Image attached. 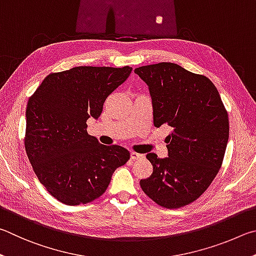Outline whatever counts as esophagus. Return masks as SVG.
<instances>
[{
  "label": "esophagus",
  "mask_w": 256,
  "mask_h": 256,
  "mask_svg": "<svg viewBox=\"0 0 256 256\" xmlns=\"http://www.w3.org/2000/svg\"><path fill=\"white\" fill-rule=\"evenodd\" d=\"M145 156L142 154H138V153H135V152H132V153L130 154V158L132 160H142L144 158Z\"/></svg>",
  "instance_id": "1"
}]
</instances>
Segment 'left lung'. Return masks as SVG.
<instances>
[{"instance_id":"left-lung-1","label":"left lung","mask_w":256,"mask_h":256,"mask_svg":"<svg viewBox=\"0 0 256 256\" xmlns=\"http://www.w3.org/2000/svg\"><path fill=\"white\" fill-rule=\"evenodd\" d=\"M148 85L154 126H168V158L146 155L153 174L140 180L142 191L164 208L194 202L212 184L230 137V120L217 88L208 78L173 62L138 67Z\"/></svg>"}]
</instances>
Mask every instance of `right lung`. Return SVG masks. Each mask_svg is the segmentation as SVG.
Segmentation results:
<instances>
[{"label":"right lung","mask_w":256,"mask_h":256,"mask_svg":"<svg viewBox=\"0 0 256 256\" xmlns=\"http://www.w3.org/2000/svg\"><path fill=\"white\" fill-rule=\"evenodd\" d=\"M129 66H78L52 73L26 106L24 147L34 174L54 198L85 204L104 194L116 168L130 158L118 145L106 146L86 132L106 98L122 84Z\"/></svg>","instance_id":"obj_1"}]
</instances>
